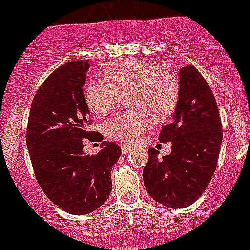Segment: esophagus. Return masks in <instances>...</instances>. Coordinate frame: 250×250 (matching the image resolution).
Masks as SVG:
<instances>
[{
    "label": "esophagus",
    "mask_w": 250,
    "mask_h": 250,
    "mask_svg": "<svg viewBox=\"0 0 250 250\" xmlns=\"http://www.w3.org/2000/svg\"><path fill=\"white\" fill-rule=\"evenodd\" d=\"M121 149H122V153H123V154H127V153L129 152V146L128 145H125V144H122L121 145Z\"/></svg>",
    "instance_id": "esophagus-1"
}]
</instances>
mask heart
Instances as JSON below:
<instances>
[{
	"label": "heart",
	"instance_id": "heart-1",
	"mask_svg": "<svg viewBox=\"0 0 250 250\" xmlns=\"http://www.w3.org/2000/svg\"><path fill=\"white\" fill-rule=\"evenodd\" d=\"M104 82L86 84L84 101L98 118L111 113L119 94L128 93L127 105L135 111L121 113L105 125V135L123 143H135L152 125L172 114L179 100L178 76L165 66L141 60H122L106 64Z\"/></svg>",
	"mask_w": 250,
	"mask_h": 250
}]
</instances>
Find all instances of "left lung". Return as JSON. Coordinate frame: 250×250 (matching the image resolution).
Segmentation results:
<instances>
[{
  "label": "left lung",
  "instance_id": "1",
  "mask_svg": "<svg viewBox=\"0 0 250 250\" xmlns=\"http://www.w3.org/2000/svg\"><path fill=\"white\" fill-rule=\"evenodd\" d=\"M179 100L174 121L161 131V143L171 141V153L158 158L149 149L143 170L145 188L157 202L182 209L208 188L222 145V123L214 94L204 76L189 64L179 74Z\"/></svg>",
  "mask_w": 250,
  "mask_h": 250
}]
</instances>
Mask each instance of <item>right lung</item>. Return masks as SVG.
Returning <instances> with one entry per match:
<instances>
[{
  "label": "right lung",
  "mask_w": 250,
  "mask_h": 250,
  "mask_svg": "<svg viewBox=\"0 0 250 250\" xmlns=\"http://www.w3.org/2000/svg\"><path fill=\"white\" fill-rule=\"evenodd\" d=\"M88 68V60L74 61L52 72L35 94L27 125L37 183L53 204L74 215L92 213L109 198L111 167L122 154L110 141L97 154L83 150V139L93 135L83 92Z\"/></svg>",
  "instance_id": "1"
}]
</instances>
